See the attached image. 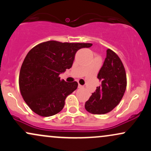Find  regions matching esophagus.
I'll list each match as a JSON object with an SVG mask.
<instances>
[{
	"label": "esophagus",
	"instance_id": "34e87169",
	"mask_svg": "<svg viewBox=\"0 0 151 151\" xmlns=\"http://www.w3.org/2000/svg\"><path fill=\"white\" fill-rule=\"evenodd\" d=\"M78 87L80 88V89H81V88H83V87H84V86H83L82 85H81V84H79V85H78Z\"/></svg>",
	"mask_w": 151,
	"mask_h": 151
}]
</instances>
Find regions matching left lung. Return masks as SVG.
I'll return each mask as SVG.
<instances>
[{"mask_svg":"<svg viewBox=\"0 0 151 151\" xmlns=\"http://www.w3.org/2000/svg\"><path fill=\"white\" fill-rule=\"evenodd\" d=\"M97 77L101 85L86 102L85 109L92 114H105L120 103L127 85L124 66L113 50H106V58Z\"/></svg>","mask_w":151,"mask_h":151,"instance_id":"obj_1","label":"left lung"}]
</instances>
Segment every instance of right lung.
Segmentation results:
<instances>
[{
	"mask_svg": "<svg viewBox=\"0 0 151 151\" xmlns=\"http://www.w3.org/2000/svg\"><path fill=\"white\" fill-rule=\"evenodd\" d=\"M91 43H70L50 40L32 48L22 62L19 87L24 101L41 116L61 111L65 99L77 89L78 83L60 79V73L70 69L77 52Z\"/></svg>",
	"mask_w": 151,
	"mask_h": 151,
	"instance_id": "obj_1",
	"label": "right lung"
}]
</instances>
